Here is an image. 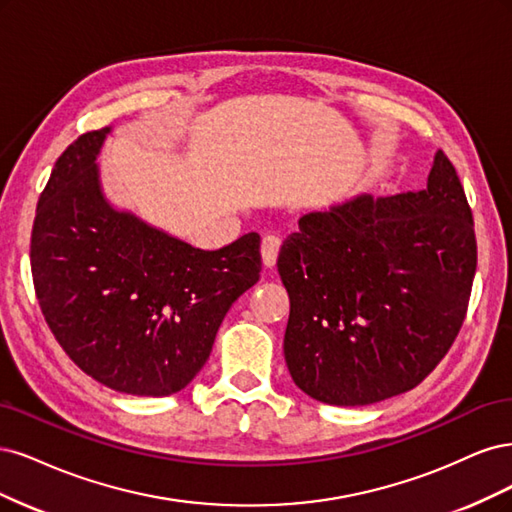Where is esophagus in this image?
I'll return each instance as SVG.
<instances>
[{"mask_svg": "<svg viewBox=\"0 0 512 512\" xmlns=\"http://www.w3.org/2000/svg\"><path fill=\"white\" fill-rule=\"evenodd\" d=\"M280 244H283V242H280V238L274 236V234L263 236V240H261V259H263V266H266V268H272V266H274L276 259H278Z\"/></svg>", "mask_w": 512, "mask_h": 512, "instance_id": "34e87169", "label": "esophagus"}]
</instances>
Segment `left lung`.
<instances>
[{
	"label": "left lung",
	"instance_id": "1",
	"mask_svg": "<svg viewBox=\"0 0 512 512\" xmlns=\"http://www.w3.org/2000/svg\"><path fill=\"white\" fill-rule=\"evenodd\" d=\"M278 253L289 293L285 361L312 400L366 406L417 387L466 317L476 238L453 163L427 187L361 193L300 219Z\"/></svg>",
	"mask_w": 512,
	"mask_h": 512
}]
</instances>
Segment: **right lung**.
<instances>
[{"mask_svg":"<svg viewBox=\"0 0 512 512\" xmlns=\"http://www.w3.org/2000/svg\"><path fill=\"white\" fill-rule=\"evenodd\" d=\"M112 127L65 148L40 195L31 274L44 319L97 383L144 398L185 389L227 310L261 272L259 236L195 249L114 206L97 166Z\"/></svg>","mask_w":512,"mask_h":512,"instance_id":"right-lung-1","label":"right lung"}]
</instances>
